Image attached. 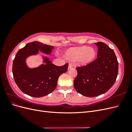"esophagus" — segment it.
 Instances as JSON below:
<instances>
[{
	"label": "esophagus",
	"mask_w": 132,
	"mask_h": 132,
	"mask_svg": "<svg viewBox=\"0 0 132 132\" xmlns=\"http://www.w3.org/2000/svg\"><path fill=\"white\" fill-rule=\"evenodd\" d=\"M73 68V65L71 64V63H69V65H68V69H71Z\"/></svg>",
	"instance_id": "esophagus-1"
}]
</instances>
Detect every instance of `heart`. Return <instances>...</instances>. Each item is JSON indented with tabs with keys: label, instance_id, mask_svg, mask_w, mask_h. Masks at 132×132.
I'll list each match as a JSON object with an SVG mask.
<instances>
[{
	"label": "heart",
	"instance_id": "heart-1",
	"mask_svg": "<svg viewBox=\"0 0 132 132\" xmlns=\"http://www.w3.org/2000/svg\"><path fill=\"white\" fill-rule=\"evenodd\" d=\"M65 57L71 61L79 58V61L81 64H87L94 59L95 52L93 48H89L86 46L73 47L67 51Z\"/></svg>",
	"mask_w": 132,
	"mask_h": 132
}]
</instances>
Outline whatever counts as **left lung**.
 <instances>
[{"label":"left lung","mask_w":132,"mask_h":132,"mask_svg":"<svg viewBox=\"0 0 132 132\" xmlns=\"http://www.w3.org/2000/svg\"><path fill=\"white\" fill-rule=\"evenodd\" d=\"M95 44L98 48L97 58L85 66L77 67L74 80L75 90L86 97L106 93L118 75V62L113 50L102 42Z\"/></svg>","instance_id":"1"}]
</instances>
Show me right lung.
I'll return each instance as SVG.
<instances>
[{
    "label": "right lung",
    "mask_w": 132,
    "mask_h": 132,
    "mask_svg": "<svg viewBox=\"0 0 132 132\" xmlns=\"http://www.w3.org/2000/svg\"><path fill=\"white\" fill-rule=\"evenodd\" d=\"M53 48V46L34 41L18 52L13 61V74L16 84L23 93L34 97L48 95L56 87L59 76L67 72L68 64L56 66L45 56L42 57L44 64L39 67L30 68L27 65L28 57L36 55L39 51L50 54Z\"/></svg>",
    "instance_id": "obj_1"
}]
</instances>
